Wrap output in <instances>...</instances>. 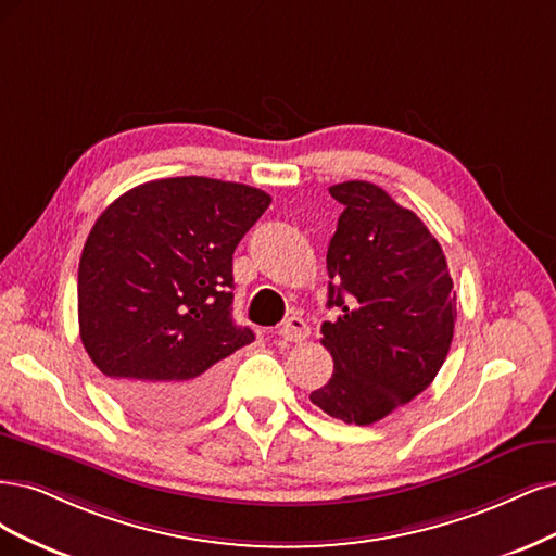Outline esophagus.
<instances>
[{
	"label": "esophagus",
	"instance_id": "34e87169",
	"mask_svg": "<svg viewBox=\"0 0 556 556\" xmlns=\"http://www.w3.org/2000/svg\"><path fill=\"white\" fill-rule=\"evenodd\" d=\"M279 334H281V339H286V342H302V339L309 337V326L304 324L300 316H291L279 328Z\"/></svg>",
	"mask_w": 556,
	"mask_h": 556
}]
</instances>
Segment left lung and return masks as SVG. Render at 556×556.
<instances>
[{
    "instance_id": "left-lung-1",
    "label": "left lung",
    "mask_w": 556,
    "mask_h": 556,
    "mask_svg": "<svg viewBox=\"0 0 556 556\" xmlns=\"http://www.w3.org/2000/svg\"><path fill=\"white\" fill-rule=\"evenodd\" d=\"M344 205L328 247V307L320 326L330 381L309 400L349 425H371L434 381L455 330V291L443 249L416 212L371 182L330 187Z\"/></svg>"
}]
</instances>
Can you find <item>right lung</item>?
<instances>
[{
  "instance_id": "add662e5",
  "label": "right lung",
  "mask_w": 556,
  "mask_h": 556,
  "mask_svg": "<svg viewBox=\"0 0 556 556\" xmlns=\"http://www.w3.org/2000/svg\"><path fill=\"white\" fill-rule=\"evenodd\" d=\"M261 189L166 177L101 212L78 265V324L113 395L152 422L219 402L226 361L254 342L232 324V254L270 205Z\"/></svg>"
}]
</instances>
